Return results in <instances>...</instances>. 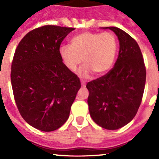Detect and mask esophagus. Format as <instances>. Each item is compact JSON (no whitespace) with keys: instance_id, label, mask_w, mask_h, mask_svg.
Instances as JSON below:
<instances>
[{"instance_id":"esophagus-1","label":"esophagus","mask_w":159,"mask_h":159,"mask_svg":"<svg viewBox=\"0 0 159 159\" xmlns=\"http://www.w3.org/2000/svg\"><path fill=\"white\" fill-rule=\"evenodd\" d=\"M80 82H81V85H82L83 87H85V85H86V84H85V81H84V80H81Z\"/></svg>"}]
</instances>
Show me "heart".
Segmentation results:
<instances>
[{
	"instance_id": "1",
	"label": "heart",
	"mask_w": 159,
	"mask_h": 159,
	"mask_svg": "<svg viewBox=\"0 0 159 159\" xmlns=\"http://www.w3.org/2000/svg\"><path fill=\"white\" fill-rule=\"evenodd\" d=\"M118 43L116 36L110 32H84L71 40L70 45L60 46L59 53L67 69L74 71L82 62L79 74L86 77L93 71L102 75L113 65Z\"/></svg>"
}]
</instances>
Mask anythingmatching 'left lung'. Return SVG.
Segmentation results:
<instances>
[{"label":"left lung","mask_w":159,"mask_h":159,"mask_svg":"<svg viewBox=\"0 0 159 159\" xmlns=\"http://www.w3.org/2000/svg\"><path fill=\"white\" fill-rule=\"evenodd\" d=\"M119 41V57L106 75L88 82L90 116L107 130H117L134 119L141 104L146 84V67L137 42L116 27Z\"/></svg>","instance_id":"left-lung-1"}]
</instances>
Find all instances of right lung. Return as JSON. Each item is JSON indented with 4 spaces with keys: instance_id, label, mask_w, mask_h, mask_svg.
I'll use <instances>...</instances> for the list:
<instances>
[{
    "instance_id": "1",
    "label": "right lung",
    "mask_w": 159,
    "mask_h": 159,
    "mask_svg": "<svg viewBox=\"0 0 159 159\" xmlns=\"http://www.w3.org/2000/svg\"><path fill=\"white\" fill-rule=\"evenodd\" d=\"M74 29L37 28L24 36L15 51L11 67L14 99L22 118L42 131H52L65 123L81 87L59 53L64 39Z\"/></svg>"
}]
</instances>
